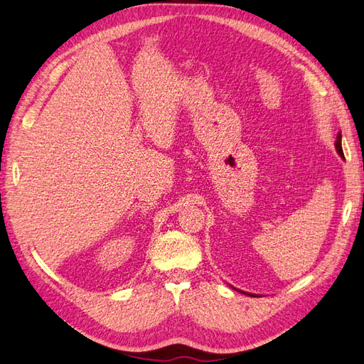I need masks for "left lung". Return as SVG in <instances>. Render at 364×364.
Returning a JSON list of instances; mask_svg holds the SVG:
<instances>
[{
  "label": "left lung",
  "instance_id": "1",
  "mask_svg": "<svg viewBox=\"0 0 364 364\" xmlns=\"http://www.w3.org/2000/svg\"><path fill=\"white\" fill-rule=\"evenodd\" d=\"M335 149H336V151H338V155H340V156H344V155H343V147H341V133H338V134H336ZM239 291H240V290H239ZM242 293H245V291H242ZM245 294H250V296H256V294H251V293H245Z\"/></svg>",
  "mask_w": 364,
  "mask_h": 364
}]
</instances>
